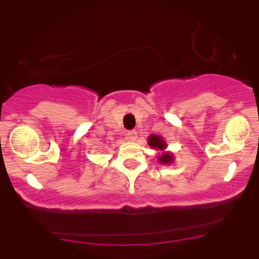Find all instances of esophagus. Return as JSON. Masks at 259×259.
<instances>
[{
  "label": "esophagus",
  "instance_id": "esophagus-1",
  "mask_svg": "<svg viewBox=\"0 0 259 259\" xmlns=\"http://www.w3.org/2000/svg\"><path fill=\"white\" fill-rule=\"evenodd\" d=\"M126 135H127V139L132 140V141H135V140L138 139V133H136L135 130H132V132L127 133Z\"/></svg>",
  "mask_w": 259,
  "mask_h": 259
}]
</instances>
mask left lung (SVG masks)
Returning a JSON list of instances; mask_svg holds the SVG:
<instances>
[{"label":"left lung","instance_id":"left-lung-1","mask_svg":"<svg viewBox=\"0 0 259 259\" xmlns=\"http://www.w3.org/2000/svg\"><path fill=\"white\" fill-rule=\"evenodd\" d=\"M148 145L152 148H157L158 151H164L167 148L165 141L158 135H150V138H148ZM173 154L169 152H162L158 156V162L162 163V164H170L173 162Z\"/></svg>","mask_w":259,"mask_h":259}]
</instances>
